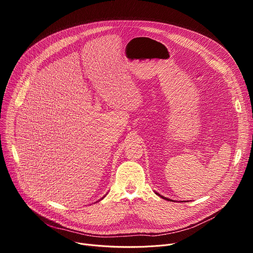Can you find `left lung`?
I'll use <instances>...</instances> for the list:
<instances>
[{"mask_svg": "<svg viewBox=\"0 0 253 253\" xmlns=\"http://www.w3.org/2000/svg\"><path fill=\"white\" fill-rule=\"evenodd\" d=\"M156 194H157L158 196H160V197H162L163 199H165V200H167V201H169V200H170V199H168V198H166V197H163V196H161V195H159L158 193H156ZM170 201H171V200H170Z\"/></svg>", "mask_w": 253, "mask_h": 253, "instance_id": "8db88e82", "label": "left lung"}]
</instances>
